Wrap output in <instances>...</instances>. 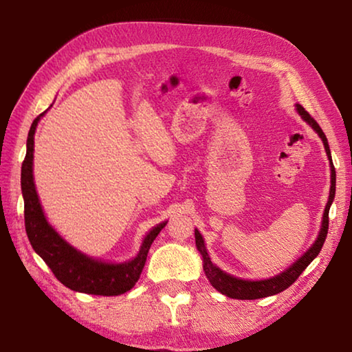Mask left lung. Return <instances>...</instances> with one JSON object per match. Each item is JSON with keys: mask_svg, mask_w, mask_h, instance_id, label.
Masks as SVG:
<instances>
[{"mask_svg": "<svg viewBox=\"0 0 352 352\" xmlns=\"http://www.w3.org/2000/svg\"><path fill=\"white\" fill-rule=\"evenodd\" d=\"M296 110L301 115V118L309 124V126H311L315 132L320 135V138L323 140L326 153L331 160V192H329V200H327V205L324 208L323 223H321L320 234L314 245L309 248L307 252L302 254L294 265L289 267L285 272H283L281 275L270 278V279H264V281H245V279H239V278H234L231 275H226L225 272L217 269V267L212 264L210 256H208V253H206L204 237H201L199 231L195 230V245H197V250L200 252L201 258H204V270H205L206 278L210 279V283L212 284L214 289H217L220 294H223L230 298H237V300H258V298L276 295V294H279V292H283L287 287H290V285L296 281L298 276H300L301 273L306 270V267L311 264L315 258H317L321 247H323V243L326 241L327 228H329V208L332 205L333 197H336V168H333V164H332L329 144H327V140H326V135L323 133V130H321L317 121H315V119L309 115V113L302 109L301 105H296Z\"/></svg>", "mask_w": 352, "mask_h": 352, "instance_id": "1", "label": "left lung"}]
</instances>
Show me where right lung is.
I'll return each instance as SVG.
<instances>
[{"label": "right lung", "mask_w": 352, "mask_h": 352, "mask_svg": "<svg viewBox=\"0 0 352 352\" xmlns=\"http://www.w3.org/2000/svg\"><path fill=\"white\" fill-rule=\"evenodd\" d=\"M41 116H43V113L34 119L31 130H29L26 144L28 151L21 166V190L23 199H25V226L28 239L35 253L46 262L54 276L68 289L100 296L126 294L140 279L141 272L144 269L148 248H151L160 231L166 226V222L155 226L144 237L138 256L126 264H105V262L94 261L65 242L46 222L34 184V133Z\"/></svg>", "instance_id": "right-lung-1"}]
</instances>
